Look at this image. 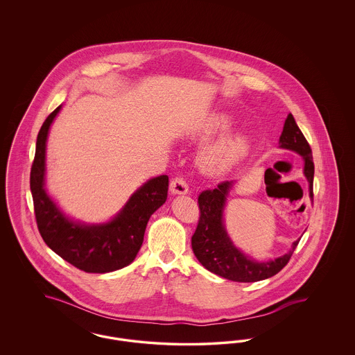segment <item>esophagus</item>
Listing matches in <instances>:
<instances>
[{
	"instance_id": "34e87169",
	"label": "esophagus",
	"mask_w": 355,
	"mask_h": 355,
	"mask_svg": "<svg viewBox=\"0 0 355 355\" xmlns=\"http://www.w3.org/2000/svg\"><path fill=\"white\" fill-rule=\"evenodd\" d=\"M170 191L173 194H186L189 191V186L182 177H175L170 182Z\"/></svg>"
}]
</instances>
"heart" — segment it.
Listing matches in <instances>:
<instances>
[{"label": "heart", "instance_id": "b5f03b06", "mask_svg": "<svg viewBox=\"0 0 355 355\" xmlns=\"http://www.w3.org/2000/svg\"><path fill=\"white\" fill-rule=\"evenodd\" d=\"M233 119L227 114L218 113L205 119L200 135L202 137L216 135L230 129ZM250 150V138L242 133L229 135L217 142L206 146L201 153V165L203 169L213 174H223L236 166Z\"/></svg>", "mask_w": 355, "mask_h": 355}]
</instances>
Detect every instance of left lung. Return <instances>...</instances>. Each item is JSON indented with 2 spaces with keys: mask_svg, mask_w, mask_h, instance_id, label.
Here are the masks:
<instances>
[{
  "mask_svg": "<svg viewBox=\"0 0 355 355\" xmlns=\"http://www.w3.org/2000/svg\"><path fill=\"white\" fill-rule=\"evenodd\" d=\"M279 148L288 149L302 155L304 173L309 181L310 198L313 200L314 162L313 153L293 114L287 116ZM234 181H223L216 189L203 190L198 196L200 220L191 236V248L197 259L207 270L236 282H257L270 278L282 270L290 261L298 242L295 241L288 253L269 262H257L238 250L227 236L223 225V209L229 191Z\"/></svg>",
  "mask_w": 355,
  "mask_h": 355,
  "instance_id": "left-lung-1",
  "label": "left lung"
}]
</instances>
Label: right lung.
<instances>
[{
    "mask_svg": "<svg viewBox=\"0 0 355 355\" xmlns=\"http://www.w3.org/2000/svg\"><path fill=\"white\" fill-rule=\"evenodd\" d=\"M61 105L42 123L31 170V190L38 232L55 254L86 272H110L135 261L148 220L168 198L169 177L159 175L141 186L107 223L84 225L69 220L45 190V150L53 119Z\"/></svg>",
    "mask_w": 355,
    "mask_h": 355,
    "instance_id": "1",
    "label": "right lung"
}]
</instances>
